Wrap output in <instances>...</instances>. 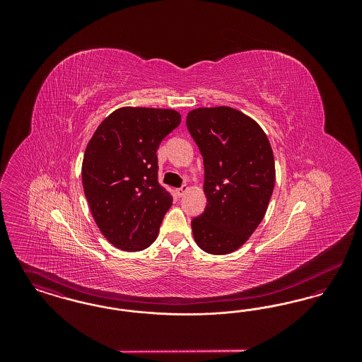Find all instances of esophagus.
Segmentation results:
<instances>
[{
	"label": "esophagus",
	"mask_w": 362,
	"mask_h": 362,
	"mask_svg": "<svg viewBox=\"0 0 362 362\" xmlns=\"http://www.w3.org/2000/svg\"><path fill=\"white\" fill-rule=\"evenodd\" d=\"M187 191H189V186H187V185H183L180 189H177L176 192H177V195H179V197H183Z\"/></svg>",
	"instance_id": "esophagus-1"
}]
</instances>
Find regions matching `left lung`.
<instances>
[{"label": "left lung", "instance_id": "obj_1", "mask_svg": "<svg viewBox=\"0 0 362 362\" xmlns=\"http://www.w3.org/2000/svg\"><path fill=\"white\" fill-rule=\"evenodd\" d=\"M186 124L205 165L207 205L191 221L194 239L207 254H230L266 214L276 183L273 149L258 123L230 107L192 110Z\"/></svg>", "mask_w": 362, "mask_h": 362}]
</instances>
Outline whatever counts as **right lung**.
<instances>
[{
	"mask_svg": "<svg viewBox=\"0 0 362 362\" xmlns=\"http://www.w3.org/2000/svg\"><path fill=\"white\" fill-rule=\"evenodd\" d=\"M182 121L175 110L122 107L88 142L83 186L104 238L134 252L157 238L173 195L158 183L157 149Z\"/></svg>",
	"mask_w": 362,
	"mask_h": 362,
	"instance_id": "add662e5",
	"label": "right lung"
}]
</instances>
